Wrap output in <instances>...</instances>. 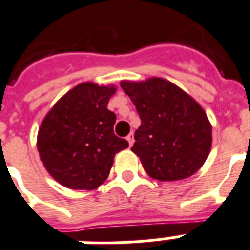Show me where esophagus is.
<instances>
[{
  "label": "esophagus",
  "instance_id": "34e87169",
  "mask_svg": "<svg viewBox=\"0 0 250 250\" xmlns=\"http://www.w3.org/2000/svg\"><path fill=\"white\" fill-rule=\"evenodd\" d=\"M127 140H128V144H130V146H132V144H134L135 139H134V134H132V132H131V134H128V136H127Z\"/></svg>",
  "mask_w": 250,
  "mask_h": 250
}]
</instances>
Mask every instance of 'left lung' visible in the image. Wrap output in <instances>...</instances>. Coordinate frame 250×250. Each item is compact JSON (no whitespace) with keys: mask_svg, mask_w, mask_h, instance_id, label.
<instances>
[{"mask_svg":"<svg viewBox=\"0 0 250 250\" xmlns=\"http://www.w3.org/2000/svg\"><path fill=\"white\" fill-rule=\"evenodd\" d=\"M140 118L134 151L149 176L175 182L193 175L212 146V125L200 104L162 78L120 83Z\"/></svg>","mask_w":250,"mask_h":250,"instance_id":"obj_1","label":"left lung"}]
</instances>
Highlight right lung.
<instances>
[{"label": "right lung", "instance_id": "obj_1", "mask_svg": "<svg viewBox=\"0 0 250 250\" xmlns=\"http://www.w3.org/2000/svg\"><path fill=\"white\" fill-rule=\"evenodd\" d=\"M115 87L81 83L59 99L41 125L38 152L55 180L71 189H94L110 173L114 156L128 142L114 134L107 108Z\"/></svg>", "mask_w": 250, "mask_h": 250}]
</instances>
